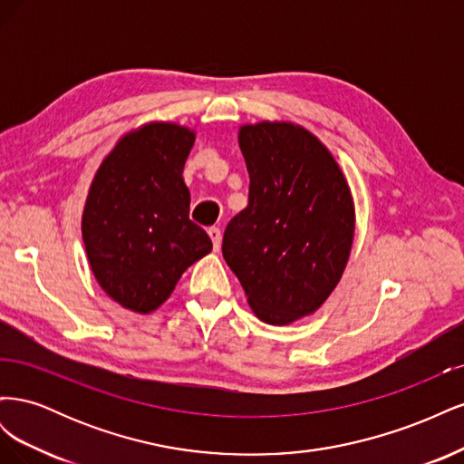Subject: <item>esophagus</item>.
Returning <instances> with one entry per match:
<instances>
[{"instance_id":"34e87169","label":"esophagus","mask_w":464,"mask_h":464,"mask_svg":"<svg viewBox=\"0 0 464 464\" xmlns=\"http://www.w3.org/2000/svg\"><path fill=\"white\" fill-rule=\"evenodd\" d=\"M207 232H208V236H210V240H213V247H215V251H218V247H220V240H222L220 228H218V227H210Z\"/></svg>"}]
</instances>
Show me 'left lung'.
<instances>
[{"label":"left lung","instance_id":"left-lung-1","mask_svg":"<svg viewBox=\"0 0 464 464\" xmlns=\"http://www.w3.org/2000/svg\"><path fill=\"white\" fill-rule=\"evenodd\" d=\"M247 207L222 237V256L251 310L271 325L314 314L341 280L354 205L333 154L294 123L244 125Z\"/></svg>","mask_w":464,"mask_h":464}]
</instances>
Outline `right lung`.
Returning a JSON list of instances; mask_svg holds the SVG:
<instances>
[{
  "instance_id": "obj_1",
  "label": "right lung",
  "mask_w": 464,
  "mask_h": 464,
  "mask_svg": "<svg viewBox=\"0 0 464 464\" xmlns=\"http://www.w3.org/2000/svg\"><path fill=\"white\" fill-rule=\"evenodd\" d=\"M195 133L174 123L143 125L98 168L82 213L91 269L110 298L149 314L170 296L178 278L213 249L189 220L184 164Z\"/></svg>"
}]
</instances>
